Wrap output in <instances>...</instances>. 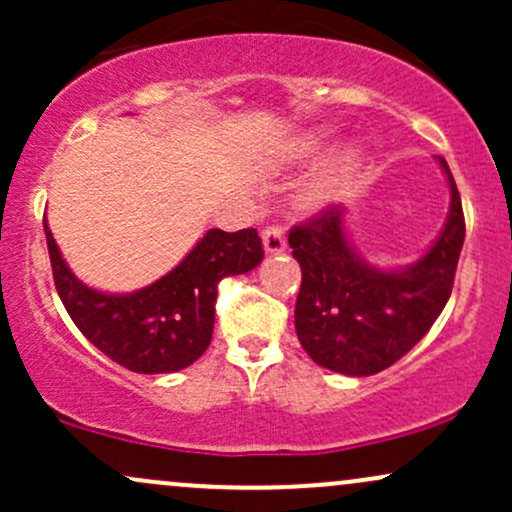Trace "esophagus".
<instances>
[{
    "label": "esophagus",
    "instance_id": "1",
    "mask_svg": "<svg viewBox=\"0 0 512 512\" xmlns=\"http://www.w3.org/2000/svg\"><path fill=\"white\" fill-rule=\"evenodd\" d=\"M262 245L264 252L269 255H279V252L286 250V236L279 226H267L262 231Z\"/></svg>",
    "mask_w": 512,
    "mask_h": 512
}]
</instances>
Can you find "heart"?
<instances>
[{"mask_svg":"<svg viewBox=\"0 0 512 512\" xmlns=\"http://www.w3.org/2000/svg\"><path fill=\"white\" fill-rule=\"evenodd\" d=\"M334 137V129L330 127H315L305 129V132L291 137L289 142L281 149V158L286 163H310L315 161L322 151L327 149ZM361 146L346 144L342 149H337L327 158L325 166L320 168V173L315 175V180L310 182L308 190H305V202L313 209L330 207L332 202H337L344 195V190L349 187L351 178L361 166Z\"/></svg>","mask_w":512,"mask_h":512,"instance_id":"1","label":"heart"}]
</instances>
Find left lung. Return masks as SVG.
<instances>
[{
  "mask_svg": "<svg viewBox=\"0 0 512 512\" xmlns=\"http://www.w3.org/2000/svg\"><path fill=\"white\" fill-rule=\"evenodd\" d=\"M450 211L436 243L416 262L380 269L358 255L346 236V209L330 207L291 228L301 264L296 301L298 342L317 366L366 378L419 344L448 303L464 243L460 192L445 158Z\"/></svg>",
  "mask_w": 512,
  "mask_h": 512,
  "instance_id": "1",
  "label": "left lung"
}]
</instances>
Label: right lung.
<instances>
[{
    "label": "right lung",
    "instance_id": "right-lung-1",
    "mask_svg": "<svg viewBox=\"0 0 512 512\" xmlns=\"http://www.w3.org/2000/svg\"><path fill=\"white\" fill-rule=\"evenodd\" d=\"M43 226L57 293L74 325L115 363L146 375L192 366L211 342L219 281L250 272L264 257L255 228L236 233L209 228L178 267L154 284L132 293H105L76 279L48 221Z\"/></svg>",
    "mask_w": 512,
    "mask_h": 512
}]
</instances>
